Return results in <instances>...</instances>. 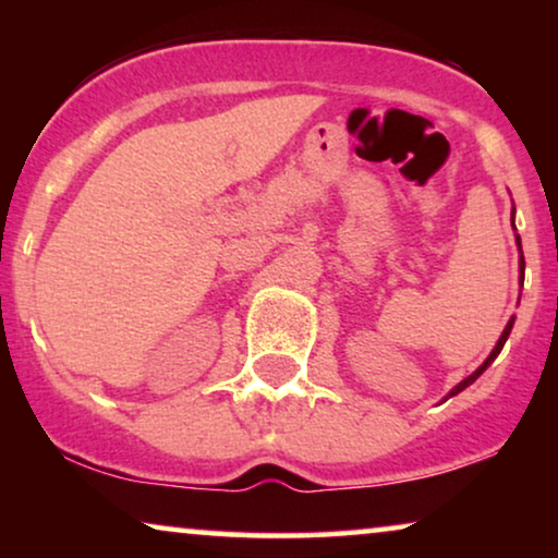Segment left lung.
I'll use <instances>...</instances> for the list:
<instances>
[{"mask_svg":"<svg viewBox=\"0 0 558 558\" xmlns=\"http://www.w3.org/2000/svg\"><path fill=\"white\" fill-rule=\"evenodd\" d=\"M513 216H515V208H513ZM513 228H515V220H513ZM515 243H518V254H521V258H518V274H521V287H523V274H525V258H523V248H521V235H518V233H515ZM513 323H515V317H510V319H508V325H506V330H502V335H500V338H498V342H495L493 353L485 357V363H483V365H480V368H477L475 373H472V376H468V378H464V380H460V384H457V386L452 388V391H449V393H447V399H449V396H457V393H460V391H464V388H468V386H472V384H475V380H477L480 376H483V371L487 368V365H490V363L495 361V357H498V355H500V350H502V345H506V340H508V335H510V330H513Z\"/></svg>","mask_w":558,"mask_h":558,"instance_id":"1","label":"left lung"}]
</instances>
